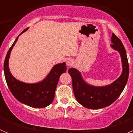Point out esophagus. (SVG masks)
<instances>
[{
  "mask_svg": "<svg viewBox=\"0 0 133 133\" xmlns=\"http://www.w3.org/2000/svg\"><path fill=\"white\" fill-rule=\"evenodd\" d=\"M73 64H74V61L72 59H68L67 61H66V65H67L68 66H69V67L72 66Z\"/></svg>",
  "mask_w": 133,
  "mask_h": 133,
  "instance_id": "esophagus-1",
  "label": "esophagus"
}]
</instances>
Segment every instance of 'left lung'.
Returning <instances> with one entry per match:
<instances>
[{
	"mask_svg": "<svg viewBox=\"0 0 133 133\" xmlns=\"http://www.w3.org/2000/svg\"><path fill=\"white\" fill-rule=\"evenodd\" d=\"M111 47L121 55L123 72L113 83L104 87H95L83 80L81 72L77 69L70 68L69 73L72 78V89L77 101L87 109H98L109 106L116 101L123 92L127 83L129 66L126 50L121 41L114 33L111 37Z\"/></svg>",
	"mask_w": 133,
	"mask_h": 133,
	"instance_id": "left-lung-1",
	"label": "left lung"
}]
</instances>
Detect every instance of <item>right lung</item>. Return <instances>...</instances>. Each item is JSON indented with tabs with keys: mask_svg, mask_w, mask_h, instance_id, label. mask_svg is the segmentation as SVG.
<instances>
[{
	"mask_svg": "<svg viewBox=\"0 0 133 133\" xmlns=\"http://www.w3.org/2000/svg\"><path fill=\"white\" fill-rule=\"evenodd\" d=\"M23 30L16 38L9 49L4 63V72L7 85L10 92L18 101L33 108H44L53 101L55 90L60 76L66 70L65 63L57 64L53 66L49 75L41 82L29 84L18 81L11 75L9 68V60L10 52L18 38V36L25 32Z\"/></svg>",
	"mask_w": 133,
	"mask_h": 133,
	"instance_id": "obj_1",
	"label": "right lung"
}]
</instances>
